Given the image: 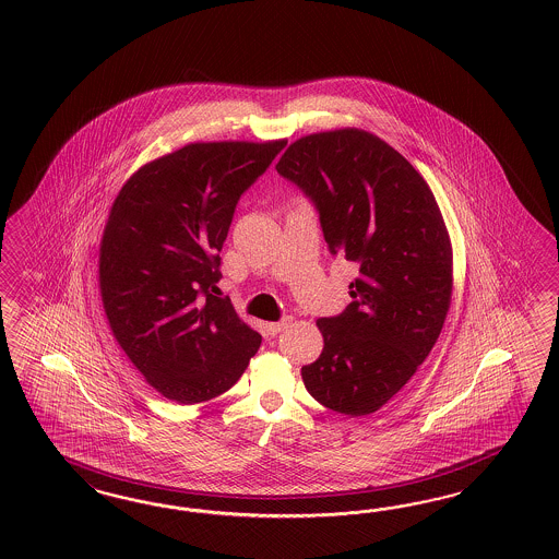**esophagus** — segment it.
<instances>
[{
	"instance_id": "34e87169",
	"label": "esophagus",
	"mask_w": 559,
	"mask_h": 559,
	"mask_svg": "<svg viewBox=\"0 0 559 559\" xmlns=\"http://www.w3.org/2000/svg\"><path fill=\"white\" fill-rule=\"evenodd\" d=\"M290 323H293V318H290V316H287V318H283L281 322L269 323V332H271V334H278V332H285V330H287Z\"/></svg>"
}]
</instances>
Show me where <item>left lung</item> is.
Wrapping results in <instances>:
<instances>
[{"instance_id":"left-lung-1","label":"left lung","mask_w":559,"mask_h":559,"mask_svg":"<svg viewBox=\"0 0 559 559\" xmlns=\"http://www.w3.org/2000/svg\"><path fill=\"white\" fill-rule=\"evenodd\" d=\"M276 171L320 211L330 252L358 266L353 304L322 318L320 358L301 369L322 406L367 416L437 344L453 297V246L420 171L383 139L346 127L290 143Z\"/></svg>"}]
</instances>
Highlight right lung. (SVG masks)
<instances>
[{"label":"right lung","instance_id":"1","mask_svg":"<svg viewBox=\"0 0 559 559\" xmlns=\"http://www.w3.org/2000/svg\"><path fill=\"white\" fill-rule=\"evenodd\" d=\"M285 145L188 143L136 169L110 206L102 307L136 371L176 404L231 390L260 348L262 336L213 293L237 201Z\"/></svg>","mask_w":559,"mask_h":559}]
</instances>
